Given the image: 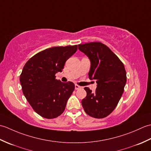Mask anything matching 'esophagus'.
<instances>
[{"label": "esophagus", "instance_id": "obj_1", "mask_svg": "<svg viewBox=\"0 0 151 151\" xmlns=\"http://www.w3.org/2000/svg\"><path fill=\"white\" fill-rule=\"evenodd\" d=\"M82 86H80L77 84L75 85V89H76V90H77V89H82Z\"/></svg>", "mask_w": 151, "mask_h": 151}]
</instances>
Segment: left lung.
<instances>
[{"label": "left lung", "instance_id": "left-lung-1", "mask_svg": "<svg viewBox=\"0 0 151 151\" xmlns=\"http://www.w3.org/2000/svg\"><path fill=\"white\" fill-rule=\"evenodd\" d=\"M79 50L91 61L89 78L96 80L95 93L86 87L87 93L82 105L89 116L102 119L114 111L124 91L127 82V73L119 58L101 42L78 45Z\"/></svg>", "mask_w": 151, "mask_h": 151}]
</instances>
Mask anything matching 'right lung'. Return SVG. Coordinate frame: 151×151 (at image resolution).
I'll return each instance as SVG.
<instances>
[{
    "label": "right lung",
    "mask_w": 151,
    "mask_h": 151,
    "mask_svg": "<svg viewBox=\"0 0 151 151\" xmlns=\"http://www.w3.org/2000/svg\"><path fill=\"white\" fill-rule=\"evenodd\" d=\"M77 45L55 47L35 54L25 64L20 75L22 93L34 110L41 117L53 119L65 109L75 89L72 82H62L56 73L62 72Z\"/></svg>",
    "instance_id": "add662e5"
}]
</instances>
